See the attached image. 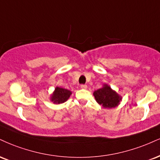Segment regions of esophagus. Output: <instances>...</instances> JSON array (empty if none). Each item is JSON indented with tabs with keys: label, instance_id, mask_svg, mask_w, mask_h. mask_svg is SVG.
Returning <instances> with one entry per match:
<instances>
[{
	"label": "esophagus",
	"instance_id": "esophagus-1",
	"mask_svg": "<svg viewBox=\"0 0 160 160\" xmlns=\"http://www.w3.org/2000/svg\"><path fill=\"white\" fill-rule=\"evenodd\" d=\"M80 87H81V88H83V89H86V88H87V85H86V84H82V85L80 86Z\"/></svg>",
	"mask_w": 160,
	"mask_h": 160
}]
</instances>
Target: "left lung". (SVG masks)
Wrapping results in <instances>:
<instances>
[{
	"mask_svg": "<svg viewBox=\"0 0 160 160\" xmlns=\"http://www.w3.org/2000/svg\"><path fill=\"white\" fill-rule=\"evenodd\" d=\"M96 101L103 106L104 108H112L118 104L122 101L120 97L109 86L104 85L103 88L96 90L93 93Z\"/></svg>",
	"mask_w": 160,
	"mask_h": 160,
	"instance_id": "8db88e82",
	"label": "left lung"
}]
</instances>
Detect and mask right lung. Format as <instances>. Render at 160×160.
<instances>
[{
  "instance_id": "obj_1",
  "label": "right lung",
  "mask_w": 160,
  "mask_h": 160,
  "mask_svg": "<svg viewBox=\"0 0 160 160\" xmlns=\"http://www.w3.org/2000/svg\"><path fill=\"white\" fill-rule=\"evenodd\" d=\"M72 92L65 88L57 87L51 97V101L54 103H62L69 98Z\"/></svg>"
}]
</instances>
